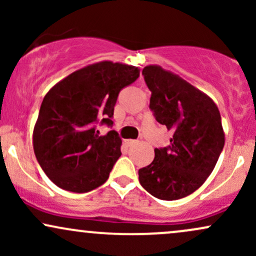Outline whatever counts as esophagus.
Returning <instances> with one entry per match:
<instances>
[{"mask_svg":"<svg viewBox=\"0 0 256 256\" xmlns=\"http://www.w3.org/2000/svg\"><path fill=\"white\" fill-rule=\"evenodd\" d=\"M134 143H136V140H124V144H125L126 146H134Z\"/></svg>","mask_w":256,"mask_h":256,"instance_id":"esophagus-1","label":"esophagus"}]
</instances>
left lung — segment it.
Here are the masks:
<instances>
[{
    "label": "left lung",
    "mask_w": 256,
    "mask_h": 256,
    "mask_svg": "<svg viewBox=\"0 0 256 256\" xmlns=\"http://www.w3.org/2000/svg\"><path fill=\"white\" fill-rule=\"evenodd\" d=\"M142 74L155 119L173 136L171 146L155 149L154 160L138 171V179L155 198H183L210 177L224 148L220 112L210 96L161 66H146Z\"/></svg>",
    "instance_id": "left-lung-1"
}]
</instances>
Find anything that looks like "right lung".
Masks as SVG:
<instances>
[{"mask_svg":"<svg viewBox=\"0 0 256 256\" xmlns=\"http://www.w3.org/2000/svg\"><path fill=\"white\" fill-rule=\"evenodd\" d=\"M138 77L136 66L100 61L71 73L46 92L32 143L38 162L55 185L88 192L107 180L122 155V140L113 130L100 136L96 124H113L120 90Z\"/></svg>","mask_w":256,"mask_h":256,"instance_id":"add662e5","label":"right lung"}]
</instances>
